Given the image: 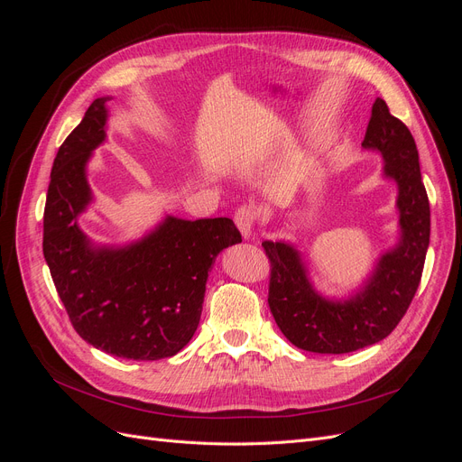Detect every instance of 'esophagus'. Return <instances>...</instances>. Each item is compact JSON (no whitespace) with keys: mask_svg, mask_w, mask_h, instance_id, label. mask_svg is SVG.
Returning a JSON list of instances; mask_svg holds the SVG:
<instances>
[{"mask_svg":"<svg viewBox=\"0 0 462 462\" xmlns=\"http://www.w3.org/2000/svg\"><path fill=\"white\" fill-rule=\"evenodd\" d=\"M256 221H258V212L253 206H241L235 212V223H236V227H239V231L243 233L245 239H250V236H253Z\"/></svg>","mask_w":462,"mask_h":462,"instance_id":"1","label":"esophagus"}]
</instances>
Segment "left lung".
Returning a JSON list of instances; mask_svg holds the SVG:
<instances>
[{"instance_id": "obj_1", "label": "left lung", "mask_w": 462, "mask_h": 462, "mask_svg": "<svg viewBox=\"0 0 462 462\" xmlns=\"http://www.w3.org/2000/svg\"><path fill=\"white\" fill-rule=\"evenodd\" d=\"M382 153L383 175L397 183L401 239L385 253L356 295L329 300L318 295L299 250L285 241H263L270 258L268 304L277 328L302 351L345 355L385 339L407 314L420 285L430 245V202L407 125L377 97L362 141Z\"/></svg>"}]
</instances>
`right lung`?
<instances>
[{
    "label": "right lung",
    "instance_id": "1",
    "mask_svg": "<svg viewBox=\"0 0 462 462\" xmlns=\"http://www.w3.org/2000/svg\"><path fill=\"white\" fill-rule=\"evenodd\" d=\"M109 97H96L53 160L44 208V258L82 339L131 360L177 355L199 328L208 272L241 243L229 217L179 219L127 246H94L77 217L92 200L87 162L106 141Z\"/></svg>",
    "mask_w": 462,
    "mask_h": 462
}]
</instances>
